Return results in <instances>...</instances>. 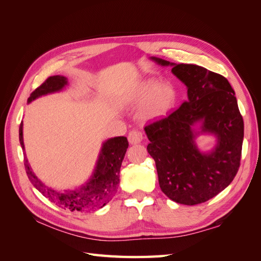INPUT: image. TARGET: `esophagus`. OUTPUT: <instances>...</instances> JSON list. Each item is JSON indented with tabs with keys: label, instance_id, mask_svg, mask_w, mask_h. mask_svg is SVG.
I'll return each instance as SVG.
<instances>
[{
	"label": "esophagus",
	"instance_id": "34e87169",
	"mask_svg": "<svg viewBox=\"0 0 261 261\" xmlns=\"http://www.w3.org/2000/svg\"><path fill=\"white\" fill-rule=\"evenodd\" d=\"M143 140H144V135H143V133H141V132L136 130V129L129 132V134H128L129 144L137 145V144H140Z\"/></svg>",
	"mask_w": 261,
	"mask_h": 261
}]
</instances>
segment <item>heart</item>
I'll return each instance as SVG.
<instances>
[{"instance_id": "b5f03b06", "label": "heart", "mask_w": 261, "mask_h": 261, "mask_svg": "<svg viewBox=\"0 0 261 261\" xmlns=\"http://www.w3.org/2000/svg\"><path fill=\"white\" fill-rule=\"evenodd\" d=\"M177 93L170 84L158 85L154 81H145L133 86L124 97V102L130 107H143L148 118L167 114L174 107Z\"/></svg>"}]
</instances>
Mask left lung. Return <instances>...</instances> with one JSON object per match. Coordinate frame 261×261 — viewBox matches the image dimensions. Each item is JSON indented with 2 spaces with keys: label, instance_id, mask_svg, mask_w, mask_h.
Wrapping results in <instances>:
<instances>
[{
  "label": "left lung",
  "instance_id": "left-lung-1",
  "mask_svg": "<svg viewBox=\"0 0 261 261\" xmlns=\"http://www.w3.org/2000/svg\"><path fill=\"white\" fill-rule=\"evenodd\" d=\"M187 87L188 100L169 116L145 127L161 191L173 201L195 206L213 198L234 179L241 164L244 121L230 83L222 75L199 65L174 64L151 58ZM202 122L200 132L218 139L210 153L194 144L198 133L191 129Z\"/></svg>",
  "mask_w": 261,
  "mask_h": 261
}]
</instances>
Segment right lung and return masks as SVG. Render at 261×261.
I'll return each mask as SVG.
<instances>
[{"instance_id": "add662e5", "label": "right lung", "mask_w": 261, "mask_h": 261, "mask_svg": "<svg viewBox=\"0 0 261 261\" xmlns=\"http://www.w3.org/2000/svg\"><path fill=\"white\" fill-rule=\"evenodd\" d=\"M66 85L67 80L64 76H51L35 91L31 92L28 98V103L38 97L60 91ZM19 143L25 151L22 139V122L19 126ZM127 148L128 141L126 137L121 136L108 139L102 146L97 167L94 169L91 178L82 187L73 189V191L68 189L63 193L45 186L35 175L29 167L26 154L23 158V164H25V170L31 184L51 202L70 211L90 212L106 206L116 194L118 184H120V169Z\"/></svg>"}]
</instances>
